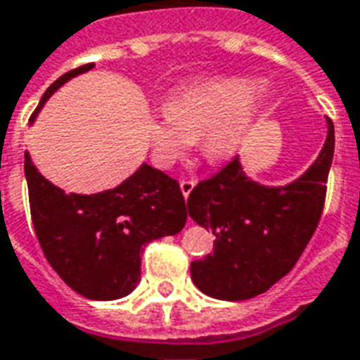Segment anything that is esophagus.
<instances>
[{
	"instance_id": "1",
	"label": "esophagus",
	"mask_w": 360,
	"mask_h": 360,
	"mask_svg": "<svg viewBox=\"0 0 360 360\" xmlns=\"http://www.w3.org/2000/svg\"><path fill=\"white\" fill-rule=\"evenodd\" d=\"M179 185H181V193H183V196L188 198V194L193 193L194 185H196V179H193V177H191V179H181Z\"/></svg>"
}]
</instances>
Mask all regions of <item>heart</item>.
I'll return each instance as SVG.
<instances>
[{
  "mask_svg": "<svg viewBox=\"0 0 360 360\" xmlns=\"http://www.w3.org/2000/svg\"><path fill=\"white\" fill-rule=\"evenodd\" d=\"M262 114L257 82L248 78L200 79L169 95L148 118L154 162L172 167L187 156L200 135V150L221 162L238 153Z\"/></svg>",
  "mask_w": 360,
  "mask_h": 360,
  "instance_id": "heart-1",
  "label": "heart"
}]
</instances>
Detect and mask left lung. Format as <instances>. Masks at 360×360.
<instances>
[{
  "label": "left lung",
  "mask_w": 360,
  "mask_h": 360,
  "mask_svg": "<svg viewBox=\"0 0 360 360\" xmlns=\"http://www.w3.org/2000/svg\"><path fill=\"white\" fill-rule=\"evenodd\" d=\"M334 156V124L322 153L286 187H262L234 156L187 198L188 215L215 234L214 250L191 263V278L215 300L242 302L286 276L315 234Z\"/></svg>",
  "instance_id": "1"
}]
</instances>
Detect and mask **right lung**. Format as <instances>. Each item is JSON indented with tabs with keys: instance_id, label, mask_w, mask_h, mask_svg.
Returning a JSON list of instances; mask_svg holds the SVG:
<instances>
[{
	"instance_id": "1",
	"label": "right lung",
	"mask_w": 360,
	"mask_h": 360,
	"mask_svg": "<svg viewBox=\"0 0 360 360\" xmlns=\"http://www.w3.org/2000/svg\"><path fill=\"white\" fill-rule=\"evenodd\" d=\"M93 63L66 72L47 87L36 118L53 91ZM24 173L34 231L45 259L74 292L87 300L110 302L131 292L141 276V254L148 242L185 227L187 206L177 179L143 166L112 191L65 194L24 154Z\"/></svg>"
}]
</instances>
